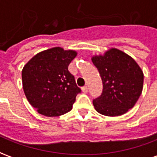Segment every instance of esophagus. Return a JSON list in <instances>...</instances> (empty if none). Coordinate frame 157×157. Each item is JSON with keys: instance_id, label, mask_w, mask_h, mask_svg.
Segmentation results:
<instances>
[{"instance_id": "esophagus-1", "label": "esophagus", "mask_w": 157, "mask_h": 157, "mask_svg": "<svg viewBox=\"0 0 157 157\" xmlns=\"http://www.w3.org/2000/svg\"><path fill=\"white\" fill-rule=\"evenodd\" d=\"M82 92L86 93V92H88V87H87V86H84L82 88Z\"/></svg>"}]
</instances>
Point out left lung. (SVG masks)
Segmentation results:
<instances>
[{"mask_svg":"<svg viewBox=\"0 0 157 157\" xmlns=\"http://www.w3.org/2000/svg\"><path fill=\"white\" fill-rule=\"evenodd\" d=\"M92 60L102 81V92L93 100L97 112L106 116H119L132 109L141 94L144 74L134 59L117 48Z\"/></svg>","mask_w":157,"mask_h":157,"instance_id":"left-lung-1","label":"left lung"}]
</instances>
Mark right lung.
<instances>
[{"mask_svg": "<svg viewBox=\"0 0 157 157\" xmlns=\"http://www.w3.org/2000/svg\"><path fill=\"white\" fill-rule=\"evenodd\" d=\"M77 53L55 47L33 56L22 69V87L29 103L40 114L56 117L72 109L82 92L68 66Z\"/></svg>", "mask_w": 157, "mask_h": 157, "instance_id": "add662e5", "label": "right lung"}]
</instances>
